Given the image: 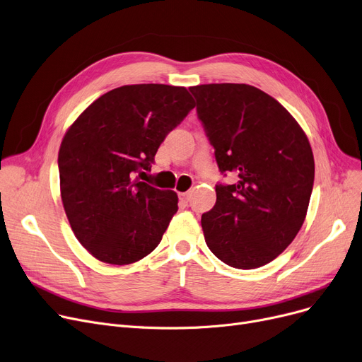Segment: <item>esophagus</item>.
<instances>
[{"label":"esophagus","instance_id":"1","mask_svg":"<svg viewBox=\"0 0 362 362\" xmlns=\"http://www.w3.org/2000/svg\"><path fill=\"white\" fill-rule=\"evenodd\" d=\"M191 195H192V192H183V194H180L179 197H180V199L185 202V204H187L191 201Z\"/></svg>","mask_w":362,"mask_h":362}]
</instances>
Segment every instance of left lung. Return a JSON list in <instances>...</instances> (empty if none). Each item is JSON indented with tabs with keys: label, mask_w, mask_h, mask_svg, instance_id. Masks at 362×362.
Instances as JSON below:
<instances>
[{
	"label": "left lung",
	"mask_w": 362,
	"mask_h": 362,
	"mask_svg": "<svg viewBox=\"0 0 362 362\" xmlns=\"http://www.w3.org/2000/svg\"><path fill=\"white\" fill-rule=\"evenodd\" d=\"M222 173L214 207L201 226L211 253L237 269L272 262L300 230L315 176L303 129L278 100L248 84L189 88Z\"/></svg>",
	"instance_id": "obj_1"
}]
</instances>
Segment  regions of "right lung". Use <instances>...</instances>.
<instances>
[{
    "label": "right lung",
    "instance_id": "add662e5",
    "mask_svg": "<svg viewBox=\"0 0 362 362\" xmlns=\"http://www.w3.org/2000/svg\"><path fill=\"white\" fill-rule=\"evenodd\" d=\"M195 107L185 87L107 91L78 117L59 149L60 197L76 240L98 260L130 264L160 244L177 194L140 182L165 136Z\"/></svg>",
    "mask_w": 362,
    "mask_h": 362
}]
</instances>
